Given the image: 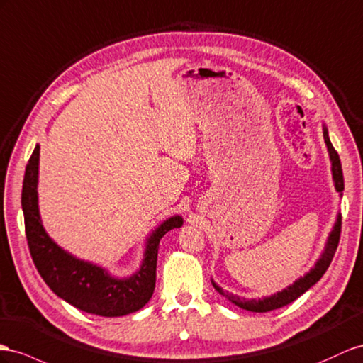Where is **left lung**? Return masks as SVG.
Returning a JSON list of instances; mask_svg holds the SVG:
<instances>
[{
  "mask_svg": "<svg viewBox=\"0 0 363 363\" xmlns=\"http://www.w3.org/2000/svg\"><path fill=\"white\" fill-rule=\"evenodd\" d=\"M323 139H325V144H327L330 160H331V172H333L334 187H336V190L342 194V191H343L342 165H340L339 155H337L336 150H334V147H333L330 138H328V130L325 125H323ZM340 228H342V218L339 215L336 224H334L331 233H330V238L327 240V245H325L323 253H322L319 261L315 262L314 268H311L310 273H306L303 277L297 279V281L293 285L286 286L285 290L279 291L273 296H268V297H264V299H257V301L256 299L247 301V299H244V297H239V296H235V294H231L228 291H224L220 286H218L213 281H211V284H213V286H215V290L219 294L227 297L230 302H233L235 305L240 306V308H244V310L255 311V313H267V311H272V310L282 308V306L296 301L297 297L302 296L306 290H310V288L323 276V273L327 272V268L330 267L333 257H334V253H336L337 245H339Z\"/></svg>",
  "mask_w": 363,
  "mask_h": 363,
  "instance_id": "left-lung-1",
  "label": "left lung"
}]
</instances>
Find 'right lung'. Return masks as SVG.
<instances>
[{
	"label": "right lung",
	"mask_w": 363,
	"mask_h": 363,
	"mask_svg": "<svg viewBox=\"0 0 363 363\" xmlns=\"http://www.w3.org/2000/svg\"><path fill=\"white\" fill-rule=\"evenodd\" d=\"M40 145L35 147L26 167L21 206L24 211L26 238L36 270L50 290L90 314L118 318L141 310L150 301L156 282V261L160 240L173 228L182 225L181 216H173L157 227L147 239L143 265L127 279L111 277L104 268L79 261L64 252L45 233L38 210Z\"/></svg>",
	"instance_id": "obj_1"
}]
</instances>
